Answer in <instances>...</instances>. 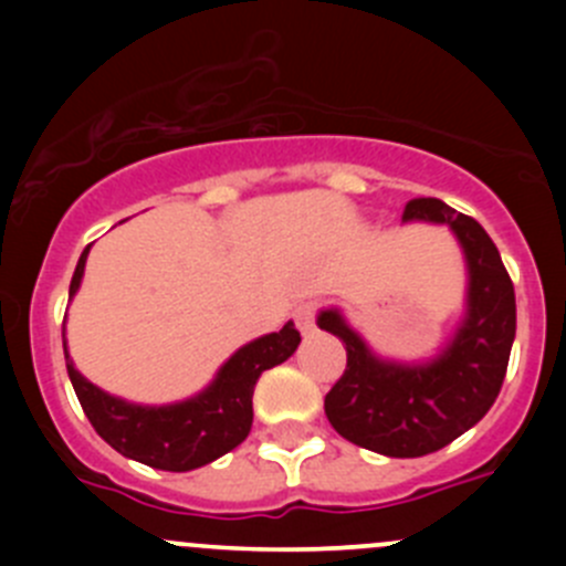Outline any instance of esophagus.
I'll use <instances>...</instances> for the list:
<instances>
[{
  "mask_svg": "<svg viewBox=\"0 0 566 566\" xmlns=\"http://www.w3.org/2000/svg\"><path fill=\"white\" fill-rule=\"evenodd\" d=\"M315 317H317V304H312V301H310V304H301L298 310H295V323H298L301 334H304V336L315 334V331H317Z\"/></svg>",
  "mask_w": 566,
  "mask_h": 566,
  "instance_id": "obj_1",
  "label": "esophagus"
}]
</instances>
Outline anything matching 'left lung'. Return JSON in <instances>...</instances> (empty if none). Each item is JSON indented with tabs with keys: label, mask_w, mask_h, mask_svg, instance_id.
<instances>
[{
	"label": "left lung",
	"mask_w": 566,
	"mask_h": 566,
	"mask_svg": "<svg viewBox=\"0 0 566 566\" xmlns=\"http://www.w3.org/2000/svg\"><path fill=\"white\" fill-rule=\"evenodd\" d=\"M402 221L447 224L465 260V312L447 345L427 361H394L367 345L336 306L317 325L339 336L347 369L325 394L331 427L386 458H424L471 430L504 384L515 342V287L499 249L471 216L436 197L410 199Z\"/></svg>",
	"instance_id": "left-lung-1"
}]
</instances>
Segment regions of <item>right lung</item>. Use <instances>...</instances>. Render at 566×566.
I'll list each match as a JSON object with an SVG mask.
<instances>
[{"label":"right lung","mask_w":566,"mask_h":566,"mask_svg":"<svg viewBox=\"0 0 566 566\" xmlns=\"http://www.w3.org/2000/svg\"><path fill=\"white\" fill-rule=\"evenodd\" d=\"M87 254L90 247L82 251L73 271L71 293H67L71 301L82 287ZM62 345H65L67 378H71L73 391L90 424L108 447L117 449L128 460L182 473L208 465L247 441L251 419H254L251 397H254L256 380L265 369L293 356L295 347L301 345V334L293 323H284L282 331L251 339L221 364L216 378L202 391L169 405L128 402L98 389L73 367L65 339Z\"/></svg>","instance_id":"1"}]
</instances>
